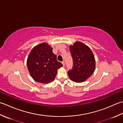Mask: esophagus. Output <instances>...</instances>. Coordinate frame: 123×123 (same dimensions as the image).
Segmentation results:
<instances>
[{"instance_id":"esophagus-1","label":"esophagus","mask_w":123,"mask_h":123,"mask_svg":"<svg viewBox=\"0 0 123 123\" xmlns=\"http://www.w3.org/2000/svg\"><path fill=\"white\" fill-rule=\"evenodd\" d=\"M62 65H63V66L64 67V66H65V62L63 61V62H62Z\"/></svg>"}]
</instances>
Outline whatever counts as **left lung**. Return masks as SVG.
I'll return each mask as SVG.
<instances>
[{
	"label": "left lung",
	"mask_w": 123,
	"mask_h": 123,
	"mask_svg": "<svg viewBox=\"0 0 123 123\" xmlns=\"http://www.w3.org/2000/svg\"><path fill=\"white\" fill-rule=\"evenodd\" d=\"M73 61V69L68 72L69 77L76 83L83 82L91 76L96 68V61L90 48L76 41L69 46Z\"/></svg>",
	"instance_id": "1"
}]
</instances>
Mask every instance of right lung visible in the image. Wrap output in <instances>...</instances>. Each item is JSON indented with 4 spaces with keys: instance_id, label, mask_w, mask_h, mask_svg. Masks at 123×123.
I'll return each mask as SVG.
<instances>
[{
    "instance_id": "add662e5",
    "label": "right lung",
    "mask_w": 123,
    "mask_h": 123,
    "mask_svg": "<svg viewBox=\"0 0 123 123\" xmlns=\"http://www.w3.org/2000/svg\"><path fill=\"white\" fill-rule=\"evenodd\" d=\"M27 67L30 75L35 81L47 84L54 81L57 69L62 66L57 61V56L48 43L37 45L31 50L27 57Z\"/></svg>"
}]
</instances>
